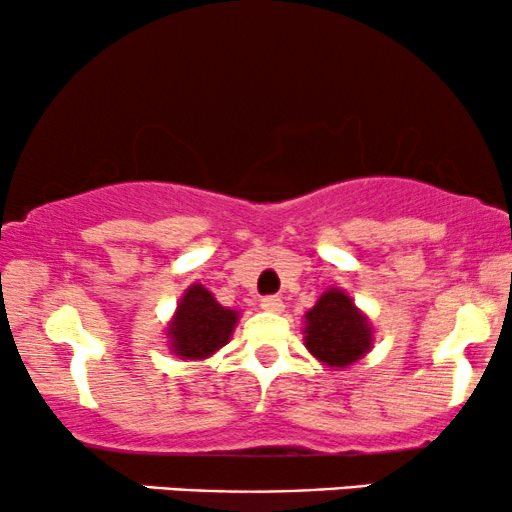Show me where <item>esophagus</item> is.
Masks as SVG:
<instances>
[{
  "mask_svg": "<svg viewBox=\"0 0 512 512\" xmlns=\"http://www.w3.org/2000/svg\"><path fill=\"white\" fill-rule=\"evenodd\" d=\"M260 305L264 310H269V313H281V310H284V301H281V296H264Z\"/></svg>",
  "mask_w": 512,
  "mask_h": 512,
  "instance_id": "obj_1",
  "label": "esophagus"
}]
</instances>
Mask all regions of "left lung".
Listing matches in <instances>:
<instances>
[{"label": "left lung", "instance_id": "left-lung-1", "mask_svg": "<svg viewBox=\"0 0 512 512\" xmlns=\"http://www.w3.org/2000/svg\"><path fill=\"white\" fill-rule=\"evenodd\" d=\"M370 325L344 291L322 293L305 315V346L325 366L344 368L370 349Z\"/></svg>", "mask_w": 512, "mask_h": 512}]
</instances>
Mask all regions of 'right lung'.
Instances as JSON below:
<instances>
[{
    "label": "right lung",
    "instance_id": "obj_1",
    "mask_svg": "<svg viewBox=\"0 0 512 512\" xmlns=\"http://www.w3.org/2000/svg\"><path fill=\"white\" fill-rule=\"evenodd\" d=\"M236 310L223 308L204 286H190L170 322V346L182 358H207L219 351L236 327Z\"/></svg>",
    "mask_w": 512,
    "mask_h": 512
}]
</instances>
